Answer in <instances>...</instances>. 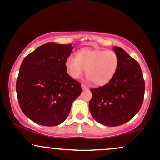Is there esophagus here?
<instances>
[{
	"mask_svg": "<svg viewBox=\"0 0 160 160\" xmlns=\"http://www.w3.org/2000/svg\"><path fill=\"white\" fill-rule=\"evenodd\" d=\"M82 88L83 89V90H87V89H88V86H86L85 85H84V84H82Z\"/></svg>",
	"mask_w": 160,
	"mask_h": 160,
	"instance_id": "obj_1",
	"label": "esophagus"
}]
</instances>
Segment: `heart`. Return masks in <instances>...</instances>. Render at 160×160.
Segmentation results:
<instances>
[{
	"instance_id": "1",
	"label": "heart",
	"mask_w": 160,
	"mask_h": 160,
	"mask_svg": "<svg viewBox=\"0 0 160 160\" xmlns=\"http://www.w3.org/2000/svg\"><path fill=\"white\" fill-rule=\"evenodd\" d=\"M118 66L119 59L114 51L88 48L80 49L75 52V58L68 57L65 62L72 78H80L85 69L88 78L98 86L106 85L114 78Z\"/></svg>"
}]
</instances>
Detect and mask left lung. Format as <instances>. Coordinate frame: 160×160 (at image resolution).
Listing matches in <instances>:
<instances>
[{
  "label": "left lung",
  "instance_id": "8db88e82",
  "mask_svg": "<svg viewBox=\"0 0 160 160\" xmlns=\"http://www.w3.org/2000/svg\"><path fill=\"white\" fill-rule=\"evenodd\" d=\"M119 66L116 74L104 86L91 88L89 110L96 121L116 127L132 119L140 111L145 93V82L140 65L123 49L114 47Z\"/></svg>",
  "mask_w": 160,
  "mask_h": 160
}]
</instances>
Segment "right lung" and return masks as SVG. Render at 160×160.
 <instances>
[{"mask_svg":"<svg viewBox=\"0 0 160 160\" xmlns=\"http://www.w3.org/2000/svg\"><path fill=\"white\" fill-rule=\"evenodd\" d=\"M71 44L48 42L27 56L16 83L19 105L26 116L42 126H57L66 119L82 93L80 82L67 73L65 62Z\"/></svg>","mask_w":160,"mask_h":160,"instance_id":"add662e5","label":"right lung"}]
</instances>
